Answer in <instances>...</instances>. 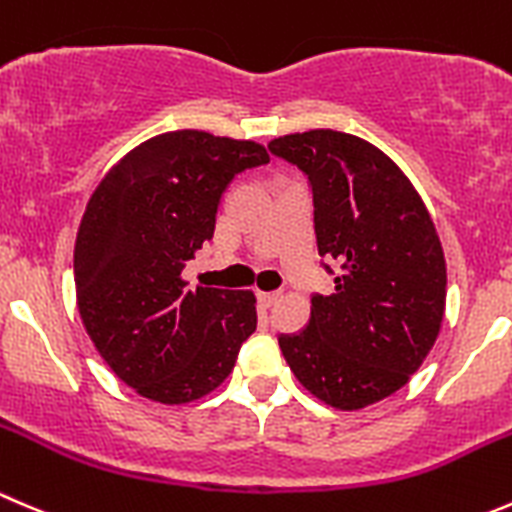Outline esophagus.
I'll list each match as a JSON object with an SVG mask.
<instances>
[{
    "mask_svg": "<svg viewBox=\"0 0 512 512\" xmlns=\"http://www.w3.org/2000/svg\"><path fill=\"white\" fill-rule=\"evenodd\" d=\"M257 300H260L262 307H272L280 300V292H257Z\"/></svg>",
    "mask_w": 512,
    "mask_h": 512,
    "instance_id": "obj_1",
    "label": "esophagus"
}]
</instances>
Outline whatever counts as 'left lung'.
Returning <instances> with one entry per match:
<instances>
[{
	"instance_id": "left-lung-1",
	"label": "left lung",
	"mask_w": 512,
	"mask_h": 512,
	"mask_svg": "<svg viewBox=\"0 0 512 512\" xmlns=\"http://www.w3.org/2000/svg\"><path fill=\"white\" fill-rule=\"evenodd\" d=\"M315 197L320 255L337 260L335 292L315 295L300 335L280 350L302 388L337 410L400 390L433 350L445 317L443 245L413 182L382 150L337 130L270 142Z\"/></svg>"
}]
</instances>
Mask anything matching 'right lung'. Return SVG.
Returning <instances> with one entry per match:
<instances>
[{
	"mask_svg": "<svg viewBox=\"0 0 512 512\" xmlns=\"http://www.w3.org/2000/svg\"><path fill=\"white\" fill-rule=\"evenodd\" d=\"M265 162L260 142L162 132L109 167L89 197L74 242L79 317L102 360L142 398H205L255 332V292L187 290L182 270L215 235L232 177Z\"/></svg>",
	"mask_w": 512,
	"mask_h": 512,
	"instance_id": "obj_1",
	"label": "right lung"
}]
</instances>
